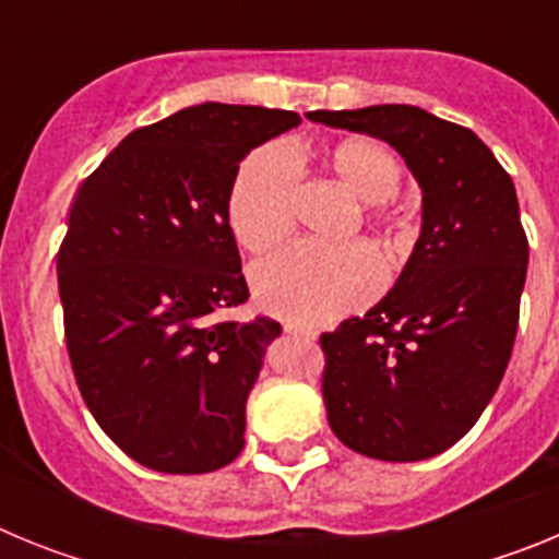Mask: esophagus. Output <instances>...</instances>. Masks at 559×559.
Instances as JSON below:
<instances>
[{"mask_svg":"<svg viewBox=\"0 0 559 559\" xmlns=\"http://www.w3.org/2000/svg\"><path fill=\"white\" fill-rule=\"evenodd\" d=\"M285 333H288V335H299V338H316V333H313V330H308V328H299V324H285Z\"/></svg>","mask_w":559,"mask_h":559,"instance_id":"34e87169","label":"esophagus"}]
</instances>
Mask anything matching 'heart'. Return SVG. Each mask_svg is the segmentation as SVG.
I'll use <instances>...</instances> for the list:
<instances>
[{
    "label": "heart",
    "mask_w": 559,
    "mask_h": 559,
    "mask_svg": "<svg viewBox=\"0 0 559 559\" xmlns=\"http://www.w3.org/2000/svg\"><path fill=\"white\" fill-rule=\"evenodd\" d=\"M324 167L349 195L364 201L367 218L392 243L408 237V218L392 204L403 185V162L383 142L347 140L324 153ZM299 167L285 147H260L240 165L229 190V226L237 243L263 254L283 243L296 218ZM380 288V263L372 249L290 246L251 269V290L265 313L299 324L330 322L367 305Z\"/></svg>",
    "instance_id": "b5f03b06"
}]
</instances>
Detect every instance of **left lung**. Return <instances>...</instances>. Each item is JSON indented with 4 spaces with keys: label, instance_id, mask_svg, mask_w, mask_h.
<instances>
[{
    "label": "left lung",
    "instance_id": "1",
    "mask_svg": "<svg viewBox=\"0 0 559 559\" xmlns=\"http://www.w3.org/2000/svg\"><path fill=\"white\" fill-rule=\"evenodd\" d=\"M308 117L380 136L423 187V231L394 288L319 338L328 423L369 459L437 456L476 426L510 364L530 263L515 185L471 128L417 106Z\"/></svg>",
    "mask_w": 559,
    "mask_h": 559
}]
</instances>
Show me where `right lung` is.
<instances>
[{
    "label": "right lung",
    "mask_w": 559,
    "mask_h": 559,
    "mask_svg": "<svg viewBox=\"0 0 559 559\" xmlns=\"http://www.w3.org/2000/svg\"><path fill=\"white\" fill-rule=\"evenodd\" d=\"M296 111L204 103L136 128L78 187L58 249L63 335L97 426L159 473L243 451L246 400L280 324L229 322L249 299L229 190Z\"/></svg>",
    "instance_id": "1"
}]
</instances>
